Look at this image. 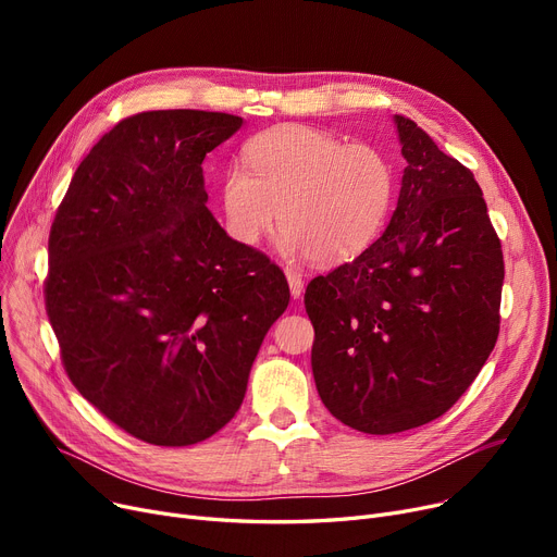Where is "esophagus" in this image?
<instances>
[{
    "instance_id": "1",
    "label": "esophagus",
    "mask_w": 557,
    "mask_h": 557,
    "mask_svg": "<svg viewBox=\"0 0 557 557\" xmlns=\"http://www.w3.org/2000/svg\"><path fill=\"white\" fill-rule=\"evenodd\" d=\"M286 280H288V286H290V296L300 298L302 296V286H305L302 275L298 271H294V269H286Z\"/></svg>"
}]
</instances>
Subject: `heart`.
Listing matches in <instances>:
<instances>
[{
	"mask_svg": "<svg viewBox=\"0 0 557 557\" xmlns=\"http://www.w3.org/2000/svg\"><path fill=\"white\" fill-rule=\"evenodd\" d=\"M244 162L221 183L225 230L242 246H257L280 216L288 255L338 267L366 252L386 223L395 175L370 144L286 124L252 137Z\"/></svg>",
	"mask_w": 557,
	"mask_h": 557,
	"instance_id": "1",
	"label": "heart"
}]
</instances>
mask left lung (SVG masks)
<instances>
[{
    "label": "left lung",
    "instance_id": "left-lung-1",
    "mask_svg": "<svg viewBox=\"0 0 557 557\" xmlns=\"http://www.w3.org/2000/svg\"><path fill=\"white\" fill-rule=\"evenodd\" d=\"M395 124L406 169L386 232L305 290L318 395L372 435L445 416L502 325L504 252L474 173L413 120Z\"/></svg>",
    "mask_w": 557,
    "mask_h": 557
}]
</instances>
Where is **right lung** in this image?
Listing matches in <instances>:
<instances>
[{
  "label": "right lung",
  "instance_id": "add662e5",
  "mask_svg": "<svg viewBox=\"0 0 557 557\" xmlns=\"http://www.w3.org/2000/svg\"><path fill=\"white\" fill-rule=\"evenodd\" d=\"M242 116L151 110L83 158L49 232L45 307L76 391L137 441L187 447L223 429L288 305L271 257L205 208L202 160Z\"/></svg>",
  "mask_w": 557,
  "mask_h": 557
}]
</instances>
